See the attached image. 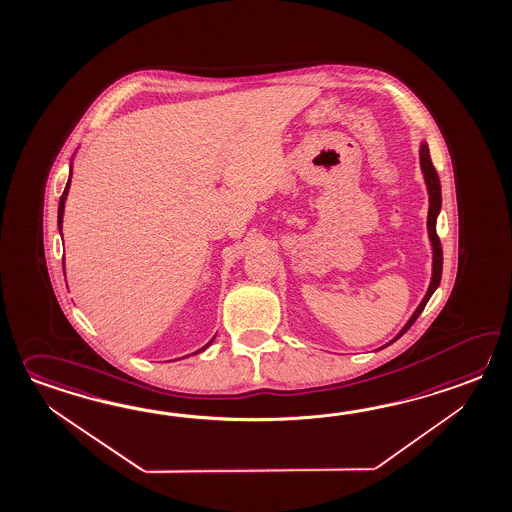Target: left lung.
<instances>
[{"label":"left lung","instance_id":"left-lung-1","mask_svg":"<svg viewBox=\"0 0 512 512\" xmlns=\"http://www.w3.org/2000/svg\"><path fill=\"white\" fill-rule=\"evenodd\" d=\"M421 167L422 172H424V180H426V185H428V193H430L428 233H430V240H432L433 246L432 283H430V288H428L426 296L422 299L421 305H419V308L415 310V314H413L411 319H409L408 325H406L404 329L400 330V334H398L395 340H398V338H400V336H402V334H404V332H406V330L415 323V319L421 316V312L424 310V307H426L428 299L432 297L433 292H435V288H437L439 283H441V275H443V248H441V240H439L437 229H435V224H437V215H439V211H441V182H439V176H437V171H435V167H433L432 158H430V150H428V145H426V143H422L421 145Z\"/></svg>","mask_w":512,"mask_h":512}]
</instances>
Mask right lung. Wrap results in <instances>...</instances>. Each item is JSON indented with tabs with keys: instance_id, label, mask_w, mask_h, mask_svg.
Here are the masks:
<instances>
[{
	"instance_id": "1",
	"label": "right lung",
	"mask_w": 512,
	"mask_h": 512,
	"mask_svg": "<svg viewBox=\"0 0 512 512\" xmlns=\"http://www.w3.org/2000/svg\"><path fill=\"white\" fill-rule=\"evenodd\" d=\"M69 182H71V174H69V180L68 183H66V189H64V193H62V196H60V202H58V228L62 226V215H64V202H66V196H68ZM211 341H209V343H207L205 347H209V345H211ZM205 347H202L200 351H204Z\"/></svg>"
}]
</instances>
